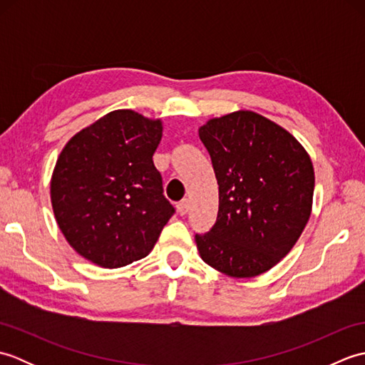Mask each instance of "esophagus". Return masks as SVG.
<instances>
[{
	"instance_id": "34e87169",
	"label": "esophagus",
	"mask_w": 365,
	"mask_h": 365,
	"mask_svg": "<svg viewBox=\"0 0 365 365\" xmlns=\"http://www.w3.org/2000/svg\"><path fill=\"white\" fill-rule=\"evenodd\" d=\"M188 208H190V200L188 199H183V200H180V202L177 204V212L180 213L182 216L188 213Z\"/></svg>"
}]
</instances>
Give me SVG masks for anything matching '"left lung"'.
Returning <instances> with one entry per match:
<instances>
[{
    "instance_id": "obj_1",
    "label": "left lung",
    "mask_w": 365,
    "mask_h": 365,
    "mask_svg": "<svg viewBox=\"0 0 365 365\" xmlns=\"http://www.w3.org/2000/svg\"><path fill=\"white\" fill-rule=\"evenodd\" d=\"M199 138L220 190L216 222L196 235L207 265L230 277H255L277 265L311 218L315 173L301 143L250 110L208 119Z\"/></svg>"
}]
</instances>
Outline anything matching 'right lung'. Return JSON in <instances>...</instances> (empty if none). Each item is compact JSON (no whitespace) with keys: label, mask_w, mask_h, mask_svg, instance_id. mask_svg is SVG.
<instances>
[{"label":"right lung","mask_w":365,"mask_h":365,"mask_svg":"<svg viewBox=\"0 0 365 365\" xmlns=\"http://www.w3.org/2000/svg\"><path fill=\"white\" fill-rule=\"evenodd\" d=\"M163 122L114 110L68 139L50 182L58 227L81 257L102 268L144 259L174 207L163 196L153 153Z\"/></svg>","instance_id":"add662e5"}]
</instances>
